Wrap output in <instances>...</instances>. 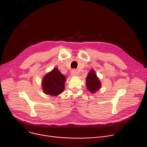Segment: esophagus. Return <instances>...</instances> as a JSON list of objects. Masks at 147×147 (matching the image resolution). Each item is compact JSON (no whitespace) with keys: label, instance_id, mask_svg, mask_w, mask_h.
I'll list each match as a JSON object with an SVG mask.
<instances>
[{"label":"esophagus","instance_id":"esophagus-1","mask_svg":"<svg viewBox=\"0 0 147 147\" xmlns=\"http://www.w3.org/2000/svg\"><path fill=\"white\" fill-rule=\"evenodd\" d=\"M71 75L72 76H78L79 75V73L76 70V69H73L71 73Z\"/></svg>","mask_w":147,"mask_h":147}]
</instances>
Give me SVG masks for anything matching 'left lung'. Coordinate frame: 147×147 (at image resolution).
<instances>
[{
  "mask_svg": "<svg viewBox=\"0 0 147 147\" xmlns=\"http://www.w3.org/2000/svg\"><path fill=\"white\" fill-rule=\"evenodd\" d=\"M86 86L87 89L92 93H95L100 87H101V82L96 77L95 71L93 69L89 73L86 78Z\"/></svg>",
  "mask_w": 147,
  "mask_h": 147,
  "instance_id": "left-lung-1",
  "label": "left lung"
}]
</instances>
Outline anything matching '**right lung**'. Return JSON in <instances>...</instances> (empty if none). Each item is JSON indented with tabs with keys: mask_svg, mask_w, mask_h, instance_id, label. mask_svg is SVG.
Instances as JSON below:
<instances>
[{
	"mask_svg": "<svg viewBox=\"0 0 147 147\" xmlns=\"http://www.w3.org/2000/svg\"><path fill=\"white\" fill-rule=\"evenodd\" d=\"M65 77L62 74L58 68L46 74L42 81L43 90L45 94L57 96L63 92L65 88Z\"/></svg>",
	"mask_w": 147,
	"mask_h": 147,
	"instance_id": "right-lung-1",
	"label": "right lung"
}]
</instances>
